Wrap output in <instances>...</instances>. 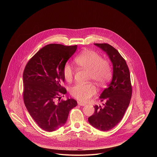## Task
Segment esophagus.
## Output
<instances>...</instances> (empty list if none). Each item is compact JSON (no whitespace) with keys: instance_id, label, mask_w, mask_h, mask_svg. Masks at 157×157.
I'll return each instance as SVG.
<instances>
[{"instance_id":"esophagus-1","label":"esophagus","mask_w":157,"mask_h":157,"mask_svg":"<svg viewBox=\"0 0 157 157\" xmlns=\"http://www.w3.org/2000/svg\"><path fill=\"white\" fill-rule=\"evenodd\" d=\"M78 105L79 106H84L86 105V104L83 103H82V102H80V101H78Z\"/></svg>"}]
</instances>
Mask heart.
Here are the masks:
<instances>
[{
    "instance_id": "1",
    "label": "heart",
    "mask_w": 157,
    "mask_h": 157,
    "mask_svg": "<svg viewBox=\"0 0 157 157\" xmlns=\"http://www.w3.org/2000/svg\"><path fill=\"white\" fill-rule=\"evenodd\" d=\"M77 66L89 71V79L99 85H104L111 78L112 70L109 62L103 59L101 56L92 50H86L75 59ZM63 77L66 81L71 82L74 76V69L68 63L63 69ZM97 92L95 86L92 84L77 83L71 88V95L79 101H88Z\"/></svg>"
}]
</instances>
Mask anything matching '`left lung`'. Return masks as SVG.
<instances>
[{
  "label": "left lung",
  "instance_id": "left-lung-1",
  "mask_svg": "<svg viewBox=\"0 0 157 157\" xmlns=\"http://www.w3.org/2000/svg\"><path fill=\"white\" fill-rule=\"evenodd\" d=\"M106 53L113 66L112 81L101 94L99 99L103 106H94L95 112L88 118L93 127L108 131L123 118L130 103L132 86L130 72L125 60L118 51L108 44H94Z\"/></svg>",
  "mask_w": 157,
  "mask_h": 157
}]
</instances>
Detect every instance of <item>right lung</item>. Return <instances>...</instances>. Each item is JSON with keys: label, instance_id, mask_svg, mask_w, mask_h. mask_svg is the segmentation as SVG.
Instances as JSON below:
<instances>
[{"label": "right lung", "instance_id": "right-lung-1", "mask_svg": "<svg viewBox=\"0 0 157 157\" xmlns=\"http://www.w3.org/2000/svg\"><path fill=\"white\" fill-rule=\"evenodd\" d=\"M77 48V45H46L29 60L24 69L25 106L38 126L46 131L52 132L63 126L69 111L77 105L73 98L55 101L67 93L62 86L65 81L63 69Z\"/></svg>", "mask_w": 157, "mask_h": 157}]
</instances>
